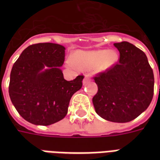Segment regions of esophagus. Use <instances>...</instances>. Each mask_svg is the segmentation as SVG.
<instances>
[{
  "label": "esophagus",
  "mask_w": 160,
  "mask_h": 160,
  "mask_svg": "<svg viewBox=\"0 0 160 160\" xmlns=\"http://www.w3.org/2000/svg\"><path fill=\"white\" fill-rule=\"evenodd\" d=\"M90 80V75H89V74H86V75H85L84 80H83V84H84V85H85V84L89 82Z\"/></svg>",
  "instance_id": "1"
}]
</instances>
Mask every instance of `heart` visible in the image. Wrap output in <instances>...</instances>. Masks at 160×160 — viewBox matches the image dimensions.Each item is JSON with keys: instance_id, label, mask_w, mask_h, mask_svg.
Returning <instances> with one entry per match:
<instances>
[{"instance_id": "1", "label": "heart", "mask_w": 160, "mask_h": 160, "mask_svg": "<svg viewBox=\"0 0 160 160\" xmlns=\"http://www.w3.org/2000/svg\"><path fill=\"white\" fill-rule=\"evenodd\" d=\"M117 55L114 51L105 50L92 51H78L75 55L74 60H68V65L75 66V64L82 70H90L99 65L100 68L105 69L109 67L115 62Z\"/></svg>"}]
</instances>
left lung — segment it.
I'll return each instance as SVG.
<instances>
[{
  "instance_id": "8db88e82",
  "label": "left lung",
  "mask_w": 160,
  "mask_h": 160,
  "mask_svg": "<svg viewBox=\"0 0 160 160\" xmlns=\"http://www.w3.org/2000/svg\"><path fill=\"white\" fill-rule=\"evenodd\" d=\"M118 62L94 77L98 91L93 97L95 112L116 123L134 119L149 107L154 95V78L146 55L133 44L114 43Z\"/></svg>"
}]
</instances>
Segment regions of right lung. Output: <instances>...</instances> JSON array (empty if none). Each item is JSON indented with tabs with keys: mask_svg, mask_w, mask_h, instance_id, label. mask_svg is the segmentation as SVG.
<instances>
[{
	"mask_svg": "<svg viewBox=\"0 0 160 160\" xmlns=\"http://www.w3.org/2000/svg\"><path fill=\"white\" fill-rule=\"evenodd\" d=\"M65 50L58 44H34L11 69L9 95L20 115L31 124L46 126L64 119L72 95L82 87L84 75L64 79L60 67Z\"/></svg>",
	"mask_w": 160,
	"mask_h": 160,
	"instance_id": "obj_1",
	"label": "right lung"
}]
</instances>
